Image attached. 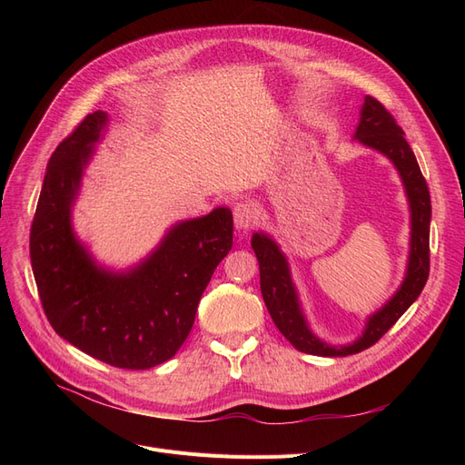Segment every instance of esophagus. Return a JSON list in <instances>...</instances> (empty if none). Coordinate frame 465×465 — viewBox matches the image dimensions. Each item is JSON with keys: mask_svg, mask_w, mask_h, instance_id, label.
Returning <instances> with one entry per match:
<instances>
[{"mask_svg": "<svg viewBox=\"0 0 465 465\" xmlns=\"http://www.w3.org/2000/svg\"><path fill=\"white\" fill-rule=\"evenodd\" d=\"M258 207H256V203L254 202H241V203H236L234 205V227L238 229V231H246V229H250L252 224L256 223V219H258Z\"/></svg>", "mask_w": 465, "mask_h": 465, "instance_id": "34e87169", "label": "esophagus"}]
</instances>
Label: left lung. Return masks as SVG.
<instances>
[{
    "instance_id": "1",
    "label": "left lung",
    "mask_w": 465,
    "mask_h": 465,
    "mask_svg": "<svg viewBox=\"0 0 465 465\" xmlns=\"http://www.w3.org/2000/svg\"><path fill=\"white\" fill-rule=\"evenodd\" d=\"M403 135L405 134L396 118L390 114L382 103H378L372 96L364 98L355 139H359L362 145L386 154L393 166L398 168L407 200H410L411 242L401 287L378 312L367 320V326H364V331L357 341L333 347L318 340L308 328L306 318L301 311L297 289L292 285L289 263L283 252L263 232H254V236H252V248H254L260 262V287L263 302L277 330L287 337L294 349L302 351V353L320 357H347L369 349L403 316L427 283L430 263V193L425 176L420 174L415 153Z\"/></svg>"
}]
</instances>
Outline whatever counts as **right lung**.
<instances>
[{
  "label": "right lung",
  "mask_w": 465,
  "mask_h": 465,
  "mask_svg": "<svg viewBox=\"0 0 465 465\" xmlns=\"http://www.w3.org/2000/svg\"><path fill=\"white\" fill-rule=\"evenodd\" d=\"M106 122L103 110L87 114L52 153L31 227V263L55 333L112 367L145 371L186 341L211 275L232 248V213L217 207L174 224L125 273L98 267L72 229V205Z\"/></svg>",
  "instance_id": "add662e5"
}]
</instances>
